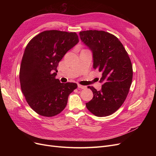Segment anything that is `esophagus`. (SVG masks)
<instances>
[{
    "label": "esophagus",
    "instance_id": "obj_1",
    "mask_svg": "<svg viewBox=\"0 0 156 156\" xmlns=\"http://www.w3.org/2000/svg\"><path fill=\"white\" fill-rule=\"evenodd\" d=\"M78 87L79 88H81V89H85L87 88L86 86H84V85H81L80 84H78Z\"/></svg>",
    "mask_w": 156,
    "mask_h": 156
}]
</instances>
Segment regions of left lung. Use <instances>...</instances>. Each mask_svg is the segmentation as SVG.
<instances>
[{
	"label": "left lung",
	"instance_id": "8db88e82",
	"mask_svg": "<svg viewBox=\"0 0 156 156\" xmlns=\"http://www.w3.org/2000/svg\"><path fill=\"white\" fill-rule=\"evenodd\" d=\"M80 37L93 52L94 68L102 73L101 90L88 87L94 97L86 107L96 116H109L121 107L128 94L133 78L132 62L119 39L108 32L82 31Z\"/></svg>",
	"mask_w": 156,
	"mask_h": 156
}]
</instances>
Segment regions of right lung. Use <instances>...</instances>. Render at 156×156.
I'll return each instance as SVG.
<instances>
[{"label": "right lung", "instance_id": "obj_1", "mask_svg": "<svg viewBox=\"0 0 156 156\" xmlns=\"http://www.w3.org/2000/svg\"><path fill=\"white\" fill-rule=\"evenodd\" d=\"M79 42L75 32L47 30L33 38L24 50L20 69L22 92L30 108L52 117L62 112L78 85L62 83L57 75L59 61Z\"/></svg>", "mask_w": 156, "mask_h": 156}]
</instances>
